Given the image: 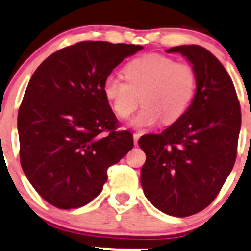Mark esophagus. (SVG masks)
Listing matches in <instances>:
<instances>
[{"label":"esophagus","instance_id":"34e87169","mask_svg":"<svg viewBox=\"0 0 251 251\" xmlns=\"http://www.w3.org/2000/svg\"><path fill=\"white\" fill-rule=\"evenodd\" d=\"M139 138H140L139 133H134V134H133V139H134V144L135 145L138 144V140H139Z\"/></svg>","mask_w":251,"mask_h":251}]
</instances>
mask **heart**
<instances>
[{"label": "heart", "instance_id": "1", "mask_svg": "<svg viewBox=\"0 0 251 251\" xmlns=\"http://www.w3.org/2000/svg\"><path fill=\"white\" fill-rule=\"evenodd\" d=\"M126 81L108 76L103 94L117 116L128 118L140 102L144 106L132 121L138 129L154 127L164 118L171 123L190 106L196 90V74L187 63H175L161 54H148L124 68Z\"/></svg>", "mask_w": 251, "mask_h": 251}]
</instances>
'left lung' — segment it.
I'll return each mask as SVG.
<instances>
[{
    "mask_svg": "<svg viewBox=\"0 0 251 251\" xmlns=\"http://www.w3.org/2000/svg\"><path fill=\"white\" fill-rule=\"evenodd\" d=\"M166 52H180L192 64L196 94L175 123L139 139L147 155L140 182L157 209L187 217L213 202L234 166L242 113L233 81L211 51L180 45Z\"/></svg>",
    "mask_w": 251,
    "mask_h": 251,
    "instance_id": "8db88e82",
    "label": "left lung"
}]
</instances>
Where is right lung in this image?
I'll return each mask as SVG.
<instances>
[{
  "label": "right lung",
  "mask_w": 251,
  "mask_h": 251,
  "mask_svg": "<svg viewBox=\"0 0 251 251\" xmlns=\"http://www.w3.org/2000/svg\"><path fill=\"white\" fill-rule=\"evenodd\" d=\"M134 44L80 42L48 56L30 77L18 111L21 165L34 190L61 209L101 193L107 170L133 148L103 94Z\"/></svg>",
  "instance_id": "add662e5"
}]
</instances>
